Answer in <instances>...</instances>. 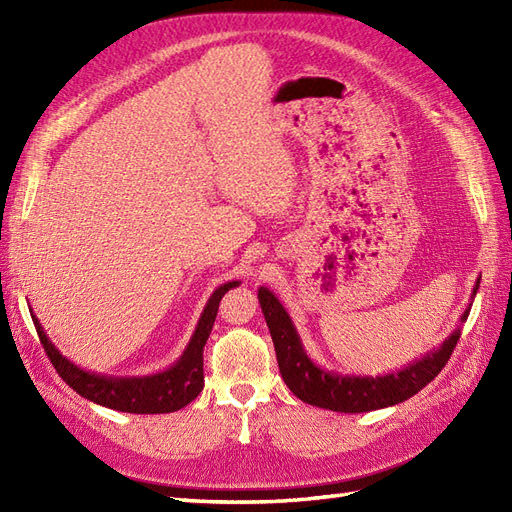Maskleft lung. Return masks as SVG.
<instances>
[{
  "label": "left lung",
  "instance_id": "obj_1",
  "mask_svg": "<svg viewBox=\"0 0 512 512\" xmlns=\"http://www.w3.org/2000/svg\"><path fill=\"white\" fill-rule=\"evenodd\" d=\"M476 290L478 288H474V294ZM258 301L269 324L277 365H280V374L288 389L305 404L333 412H369L395 406L414 397L444 369L459 339V333H453L440 350L427 354L425 359L408 365L397 374L378 378H344L329 374L307 359L286 309L275 299L273 292L260 288ZM468 314L470 307L461 320H466Z\"/></svg>",
  "mask_w": 512,
  "mask_h": 512
}]
</instances>
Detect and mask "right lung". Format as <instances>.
I'll use <instances>...</instances> for the list:
<instances>
[{
    "label": "right lung",
    "mask_w": 512,
    "mask_h": 512,
    "mask_svg": "<svg viewBox=\"0 0 512 512\" xmlns=\"http://www.w3.org/2000/svg\"><path fill=\"white\" fill-rule=\"evenodd\" d=\"M235 286H239V282H228L211 294L205 312L200 316L192 342L188 350L183 352L179 363L164 371V374L149 378H104L96 374H87V371L72 365L55 350V346L49 342V337L44 335L36 316H32V320L36 324L40 344L46 356H49V361L57 369V374L64 378V382L72 386L76 393L89 401H96L100 406L113 408L119 412L166 414L188 406L190 401L196 399L198 393L203 391V350L213 329L215 316H218L220 301L224 294Z\"/></svg>",
    "instance_id": "1"
}]
</instances>
